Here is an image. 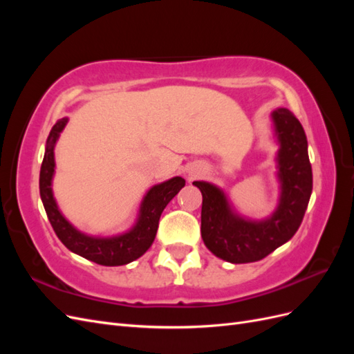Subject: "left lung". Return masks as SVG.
Masks as SVG:
<instances>
[{
    "label": "left lung",
    "instance_id": "obj_1",
    "mask_svg": "<svg viewBox=\"0 0 354 354\" xmlns=\"http://www.w3.org/2000/svg\"><path fill=\"white\" fill-rule=\"evenodd\" d=\"M277 142V177L281 201L272 217L245 220L234 214L223 190L207 181H194L202 194L201 234L207 248L233 264L254 263L291 239L306 214L313 189L307 137L295 115L285 108L272 113Z\"/></svg>",
    "mask_w": 354,
    "mask_h": 354
}]
</instances>
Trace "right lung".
<instances>
[{
	"label": "right lung",
	"instance_id": "right-lung-1",
	"mask_svg": "<svg viewBox=\"0 0 354 354\" xmlns=\"http://www.w3.org/2000/svg\"><path fill=\"white\" fill-rule=\"evenodd\" d=\"M66 124L68 118H62L53 125L47 138L46 153L39 171V195L53 230L56 232L57 238L69 251L93 263H97L100 266H122L131 263L137 260L138 257H142L149 250V246L152 245L156 236L160 214L168 205V202L185 186L186 181L181 177H174L149 190L142 202L140 216H138L136 226L130 232L113 238L87 236V234L75 229L62 216L51 190V180L56 165L55 145Z\"/></svg>",
	"mask_w": 354,
	"mask_h": 354
}]
</instances>
